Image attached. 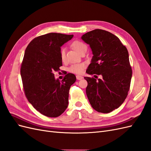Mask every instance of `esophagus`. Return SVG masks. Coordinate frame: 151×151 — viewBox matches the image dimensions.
<instances>
[{"label":"esophagus","instance_id":"obj_1","mask_svg":"<svg viewBox=\"0 0 151 151\" xmlns=\"http://www.w3.org/2000/svg\"><path fill=\"white\" fill-rule=\"evenodd\" d=\"M76 79L77 80H81L83 79V76H76Z\"/></svg>","mask_w":151,"mask_h":151}]
</instances>
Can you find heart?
<instances>
[{
	"mask_svg": "<svg viewBox=\"0 0 151 151\" xmlns=\"http://www.w3.org/2000/svg\"><path fill=\"white\" fill-rule=\"evenodd\" d=\"M72 47L79 54H81L82 52H83L85 50H87V49H88L87 45L84 42H81V41H75V42L72 43ZM60 58L63 62L65 60V49L64 48H62L60 50ZM84 67L85 65L83 63H76V64L72 65L69 67V68H68V70L72 73L80 74L83 73Z\"/></svg>",
	"mask_w": 151,
	"mask_h": 151,
	"instance_id": "1",
	"label": "heart"
}]
</instances>
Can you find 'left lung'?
<instances>
[{
	"label": "left lung",
	"mask_w": 151,
	"mask_h": 151,
	"mask_svg": "<svg viewBox=\"0 0 151 151\" xmlns=\"http://www.w3.org/2000/svg\"><path fill=\"white\" fill-rule=\"evenodd\" d=\"M81 38L89 45L93 54L86 72L102 76L98 80L84 77L89 101L96 111L111 112L124 102L130 89L132 70L129 52L120 39L107 31L94 29Z\"/></svg>",
	"instance_id": "left-lung-1"
}]
</instances>
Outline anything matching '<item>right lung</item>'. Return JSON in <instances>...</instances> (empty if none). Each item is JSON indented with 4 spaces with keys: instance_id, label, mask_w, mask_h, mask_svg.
Returning a JSON list of instances; mask_svg holds the SVG:
<instances>
[{
    "instance_id": "obj_1",
    "label": "right lung",
    "mask_w": 151,
    "mask_h": 151,
    "mask_svg": "<svg viewBox=\"0 0 151 151\" xmlns=\"http://www.w3.org/2000/svg\"><path fill=\"white\" fill-rule=\"evenodd\" d=\"M74 35L50 33L38 36L26 48L21 67L24 94L28 101L42 115L57 117L65 111L68 103V92L76 81L68 73L60 81L54 72L62 65L60 47Z\"/></svg>"
}]
</instances>
